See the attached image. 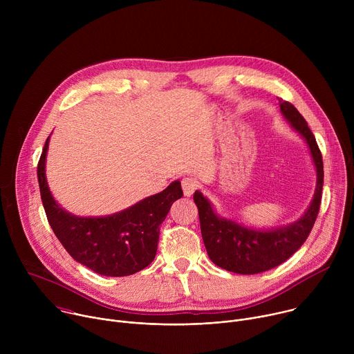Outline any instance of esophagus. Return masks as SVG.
Returning a JSON list of instances; mask_svg holds the SVG:
<instances>
[{
  "mask_svg": "<svg viewBox=\"0 0 354 354\" xmlns=\"http://www.w3.org/2000/svg\"><path fill=\"white\" fill-rule=\"evenodd\" d=\"M197 186H198L197 180L193 178H185L182 180V189H183V194L186 197H190L194 193V190L197 189Z\"/></svg>",
  "mask_w": 354,
  "mask_h": 354,
  "instance_id": "obj_1",
  "label": "esophagus"
}]
</instances>
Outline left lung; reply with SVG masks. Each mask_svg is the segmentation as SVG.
Wrapping results in <instances>:
<instances>
[{
	"mask_svg": "<svg viewBox=\"0 0 354 354\" xmlns=\"http://www.w3.org/2000/svg\"><path fill=\"white\" fill-rule=\"evenodd\" d=\"M279 102L283 118L308 145L317 171L314 197L306 213L297 221L283 227H272L270 230H258L220 217L212 201L196 190L193 200L198 210L201 236L209 258L214 265L232 273L257 274L286 262L306 242L319 212L324 183L321 151L306 119L290 102L280 99Z\"/></svg>",
	"mask_w": 354,
	"mask_h": 354,
	"instance_id": "obj_1",
	"label": "left lung"
}]
</instances>
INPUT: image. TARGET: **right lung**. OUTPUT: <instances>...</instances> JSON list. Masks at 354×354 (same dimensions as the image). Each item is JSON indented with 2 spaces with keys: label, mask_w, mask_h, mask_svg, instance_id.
Instances as JSON below:
<instances>
[{
  "label": "right lung",
  "mask_w": 354,
  "mask_h": 354,
  "mask_svg": "<svg viewBox=\"0 0 354 354\" xmlns=\"http://www.w3.org/2000/svg\"><path fill=\"white\" fill-rule=\"evenodd\" d=\"M48 140L37 164L40 196L48 224L71 258L97 274L111 277L130 276L147 268L157 254L160 225L174 201L183 196L180 182L174 180L161 193L119 213L80 217L63 209L50 192L46 179Z\"/></svg>",
  "instance_id": "add662e5"
}]
</instances>
